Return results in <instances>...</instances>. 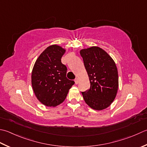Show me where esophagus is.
<instances>
[{"mask_svg": "<svg viewBox=\"0 0 147 147\" xmlns=\"http://www.w3.org/2000/svg\"><path fill=\"white\" fill-rule=\"evenodd\" d=\"M74 82H75L76 84H78V78H76L75 80H74Z\"/></svg>", "mask_w": 147, "mask_h": 147, "instance_id": "1", "label": "esophagus"}]
</instances>
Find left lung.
<instances>
[{
  "label": "left lung",
  "instance_id": "8db88e82",
  "mask_svg": "<svg viewBox=\"0 0 147 147\" xmlns=\"http://www.w3.org/2000/svg\"><path fill=\"white\" fill-rule=\"evenodd\" d=\"M87 70L90 87L82 92L85 102L94 110L108 108L115 98L119 76L115 63L99 47H92L80 51Z\"/></svg>",
  "mask_w": 147,
  "mask_h": 147
}]
</instances>
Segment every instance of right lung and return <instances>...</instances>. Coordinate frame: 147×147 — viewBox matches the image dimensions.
Listing matches in <instances>:
<instances>
[{
  "label": "right lung",
  "instance_id": "1",
  "mask_svg": "<svg viewBox=\"0 0 147 147\" xmlns=\"http://www.w3.org/2000/svg\"><path fill=\"white\" fill-rule=\"evenodd\" d=\"M65 51L60 46H50L34 65L32 86L37 99L45 106L51 107L62 103L74 84V81L67 78V67L61 62Z\"/></svg>",
  "mask_w": 147,
  "mask_h": 147
}]
</instances>
